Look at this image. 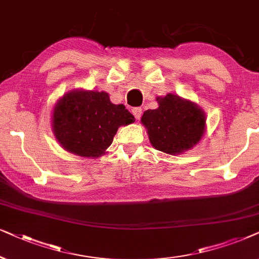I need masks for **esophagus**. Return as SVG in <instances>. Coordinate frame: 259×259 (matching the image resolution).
<instances>
[{
    "instance_id": "34e87169",
    "label": "esophagus",
    "mask_w": 259,
    "mask_h": 259,
    "mask_svg": "<svg viewBox=\"0 0 259 259\" xmlns=\"http://www.w3.org/2000/svg\"><path fill=\"white\" fill-rule=\"evenodd\" d=\"M132 112H133V115L135 116L136 119H140L141 116H142V109L141 108H134L132 110Z\"/></svg>"
}]
</instances>
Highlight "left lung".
I'll use <instances>...</instances> for the list:
<instances>
[{"instance_id":"obj_1","label":"left lung","mask_w":259,"mask_h":259,"mask_svg":"<svg viewBox=\"0 0 259 259\" xmlns=\"http://www.w3.org/2000/svg\"><path fill=\"white\" fill-rule=\"evenodd\" d=\"M157 102L158 108L144 111L141 119L153 147L167 154H180L198 143L205 133L204 112L171 94Z\"/></svg>"}]
</instances>
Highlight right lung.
Wrapping results in <instances>:
<instances>
[{
    "label": "right lung",
    "instance_id": "obj_1",
    "mask_svg": "<svg viewBox=\"0 0 259 259\" xmlns=\"http://www.w3.org/2000/svg\"><path fill=\"white\" fill-rule=\"evenodd\" d=\"M134 122L123 104L110 102L106 92L73 91L54 108L53 130L67 151L85 157H98L112 143L120 125Z\"/></svg>",
    "mask_w": 259,
    "mask_h": 259
}]
</instances>
